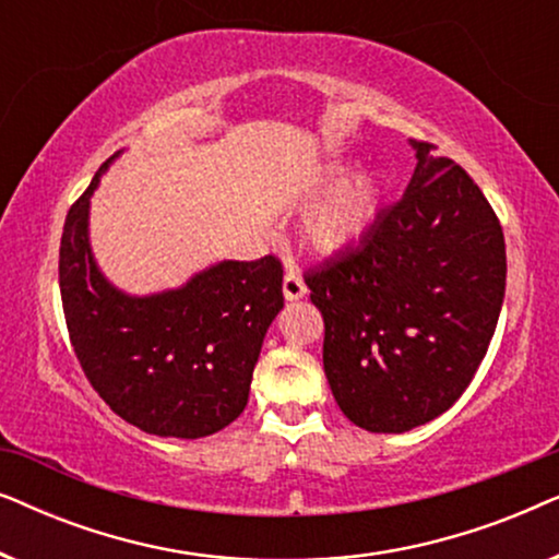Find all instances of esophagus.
I'll use <instances>...</instances> for the list:
<instances>
[{"mask_svg": "<svg viewBox=\"0 0 559 559\" xmlns=\"http://www.w3.org/2000/svg\"><path fill=\"white\" fill-rule=\"evenodd\" d=\"M282 293H285V300H289V302L302 300V297L308 295V287H305L300 272H297L295 266H289V270L285 272V280H282Z\"/></svg>", "mask_w": 559, "mask_h": 559, "instance_id": "1", "label": "esophagus"}]
</instances>
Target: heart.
Segmentation results:
<instances>
[{"label":"heart","mask_w":559,"mask_h":559,"mask_svg":"<svg viewBox=\"0 0 559 559\" xmlns=\"http://www.w3.org/2000/svg\"><path fill=\"white\" fill-rule=\"evenodd\" d=\"M381 195H384V180L379 175H361L343 182L305 221V243L323 257L354 247L369 231Z\"/></svg>","instance_id":"heart-1"}]
</instances>
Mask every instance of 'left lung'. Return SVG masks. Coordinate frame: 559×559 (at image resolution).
<instances>
[{
	"mask_svg": "<svg viewBox=\"0 0 559 559\" xmlns=\"http://www.w3.org/2000/svg\"><path fill=\"white\" fill-rule=\"evenodd\" d=\"M407 193L369 231L305 274L325 323L335 402L369 432H407L465 392L507 289L499 218L461 165L412 142Z\"/></svg>",
	"mask_w": 559,
	"mask_h": 559,
	"instance_id": "left-lung-1",
	"label": "left lung"
}]
</instances>
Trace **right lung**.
I'll return each mask as SVG.
<instances>
[{
    "label": "right lung",
    "mask_w": 559,
    "mask_h": 559,
    "mask_svg": "<svg viewBox=\"0 0 559 559\" xmlns=\"http://www.w3.org/2000/svg\"><path fill=\"white\" fill-rule=\"evenodd\" d=\"M109 163L60 236L68 338L88 384L124 423L159 438H205L247 407L264 333L285 305L282 262H221L170 293H119L88 247V198Z\"/></svg>",
    "instance_id": "obj_1"
}]
</instances>
